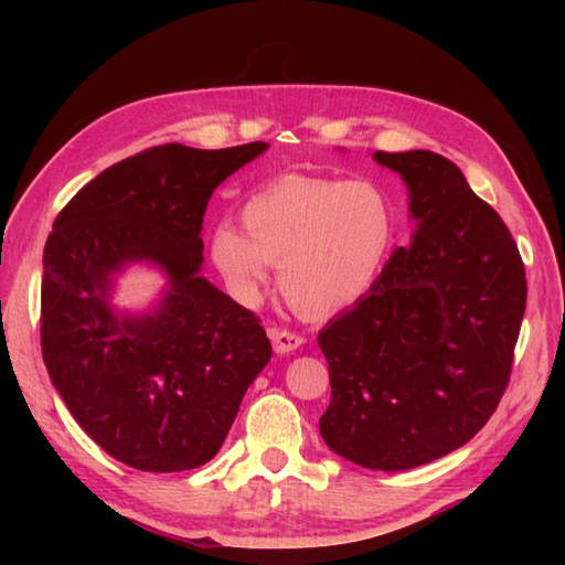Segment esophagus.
<instances>
[{
	"label": "esophagus",
	"instance_id": "esophagus-1",
	"mask_svg": "<svg viewBox=\"0 0 565 565\" xmlns=\"http://www.w3.org/2000/svg\"><path fill=\"white\" fill-rule=\"evenodd\" d=\"M269 340H271V344H274V352H276V354L296 352L298 347L303 344L301 334L289 332V330H279V328H271V330H269Z\"/></svg>",
	"mask_w": 565,
	"mask_h": 565
}]
</instances>
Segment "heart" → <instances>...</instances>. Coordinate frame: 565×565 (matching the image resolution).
<instances>
[{
    "instance_id": "heart-1",
    "label": "heart",
    "mask_w": 565,
    "mask_h": 565,
    "mask_svg": "<svg viewBox=\"0 0 565 565\" xmlns=\"http://www.w3.org/2000/svg\"><path fill=\"white\" fill-rule=\"evenodd\" d=\"M243 231L218 225L209 252L227 286L255 301L279 267V286L298 313L334 316L376 289L398 247V209L369 179L286 174L252 194Z\"/></svg>"
}]
</instances>
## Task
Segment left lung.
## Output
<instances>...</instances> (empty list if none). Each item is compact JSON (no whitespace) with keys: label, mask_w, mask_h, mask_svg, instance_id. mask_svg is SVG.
Returning a JSON list of instances; mask_svg holds the SVG:
<instances>
[{"label":"left lung","mask_w":565,"mask_h":565,"mask_svg":"<svg viewBox=\"0 0 565 565\" xmlns=\"http://www.w3.org/2000/svg\"><path fill=\"white\" fill-rule=\"evenodd\" d=\"M407 186L415 233L376 289L318 334L328 447L407 471L463 447L505 393L526 306L520 249L459 167L429 150L374 152Z\"/></svg>","instance_id":"8db88e82"}]
</instances>
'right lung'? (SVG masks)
Instances as JSON below:
<instances>
[{
  "label": "right lung",
  "instance_id": "obj_1",
  "mask_svg": "<svg viewBox=\"0 0 565 565\" xmlns=\"http://www.w3.org/2000/svg\"><path fill=\"white\" fill-rule=\"evenodd\" d=\"M267 142H179L118 162L57 213L43 249L41 350L77 425L126 466L174 473L211 461L271 359L259 320L203 279V213L215 186ZM146 263L166 276L148 311L113 306Z\"/></svg>",
  "mask_w": 565,
  "mask_h": 565
}]
</instances>
